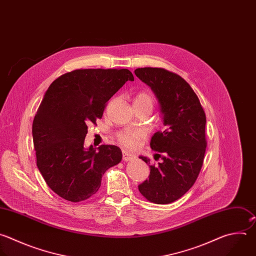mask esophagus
I'll return each instance as SVG.
<instances>
[{"label":"esophagus","instance_id":"1","mask_svg":"<svg viewBox=\"0 0 256 256\" xmlns=\"http://www.w3.org/2000/svg\"><path fill=\"white\" fill-rule=\"evenodd\" d=\"M134 158H136V156L132 154V152H128V150H124V152H122V160H126V162L132 160H134Z\"/></svg>","mask_w":256,"mask_h":256}]
</instances>
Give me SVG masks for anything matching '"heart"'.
<instances>
[{
  "mask_svg": "<svg viewBox=\"0 0 256 256\" xmlns=\"http://www.w3.org/2000/svg\"><path fill=\"white\" fill-rule=\"evenodd\" d=\"M134 104L146 106H148L152 110L154 100H152V98L148 92H142L134 96ZM144 138V132L140 130H134V128L124 130L118 134V138L120 142L128 148H136Z\"/></svg>",
  "mask_w": 256,
  "mask_h": 256,
  "instance_id": "1",
  "label": "heart"
}]
</instances>
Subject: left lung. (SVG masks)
<instances>
[{
	"label": "left lung",
	"instance_id": "obj_1",
	"mask_svg": "<svg viewBox=\"0 0 256 256\" xmlns=\"http://www.w3.org/2000/svg\"><path fill=\"white\" fill-rule=\"evenodd\" d=\"M134 74L150 88L156 96L164 132H156L150 140L158 166L148 164V179L138 185V191L150 202L168 204L181 198L194 185L203 164L207 146L206 116L199 98L180 75L162 68L144 67Z\"/></svg>",
	"mask_w": 256,
	"mask_h": 256
}]
</instances>
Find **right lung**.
I'll list each match as a JSON object with an SVG mask.
<instances>
[{
  "label": "right lung",
  "instance_id": "1",
  "mask_svg": "<svg viewBox=\"0 0 256 256\" xmlns=\"http://www.w3.org/2000/svg\"><path fill=\"white\" fill-rule=\"evenodd\" d=\"M128 69H77L54 80L33 120L37 166L61 198L80 202L94 195L108 168L122 158L118 146H84L88 124L102 118L106 104L126 81Z\"/></svg>",
  "mask_w": 256,
  "mask_h": 256
}]
</instances>
